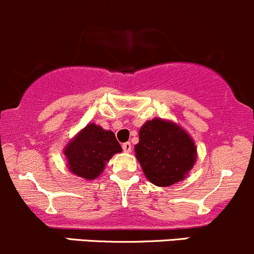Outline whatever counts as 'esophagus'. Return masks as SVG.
<instances>
[{
	"mask_svg": "<svg viewBox=\"0 0 254 254\" xmlns=\"http://www.w3.org/2000/svg\"><path fill=\"white\" fill-rule=\"evenodd\" d=\"M122 149H124L125 153H129L130 150H132V144H130L129 142H126L122 144Z\"/></svg>",
	"mask_w": 254,
	"mask_h": 254,
	"instance_id": "esophagus-1",
	"label": "esophagus"
}]
</instances>
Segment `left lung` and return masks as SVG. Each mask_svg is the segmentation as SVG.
I'll use <instances>...</instances> for the list:
<instances>
[{
    "label": "left lung",
    "mask_w": 254,
    "mask_h": 254,
    "mask_svg": "<svg viewBox=\"0 0 254 254\" xmlns=\"http://www.w3.org/2000/svg\"><path fill=\"white\" fill-rule=\"evenodd\" d=\"M134 151L146 179L159 187L182 181L197 159L190 134L179 125L161 119L146 121L140 127Z\"/></svg>",
    "instance_id": "1"
}]
</instances>
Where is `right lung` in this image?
Wrapping results in <instances>:
<instances>
[{
	"label": "right lung",
	"mask_w": 254,
	"mask_h": 254,
	"mask_svg": "<svg viewBox=\"0 0 254 254\" xmlns=\"http://www.w3.org/2000/svg\"><path fill=\"white\" fill-rule=\"evenodd\" d=\"M122 148L112 130L89 124L64 148V155L72 174L85 180H95L106 163Z\"/></svg>",
	"instance_id": "obj_1"
}]
</instances>
